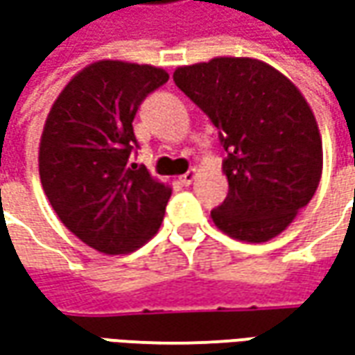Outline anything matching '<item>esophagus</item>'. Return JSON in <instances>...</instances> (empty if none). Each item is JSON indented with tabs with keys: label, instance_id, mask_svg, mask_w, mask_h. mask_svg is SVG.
Instances as JSON below:
<instances>
[{
	"label": "esophagus",
	"instance_id": "obj_1",
	"mask_svg": "<svg viewBox=\"0 0 355 355\" xmlns=\"http://www.w3.org/2000/svg\"><path fill=\"white\" fill-rule=\"evenodd\" d=\"M196 175H198V171H196V170L185 171L184 175L180 178V182H182V184H184V185H189V184H191V182H193V180H196Z\"/></svg>",
	"mask_w": 355,
	"mask_h": 355
}]
</instances>
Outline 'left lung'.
<instances>
[{"label":"left lung","instance_id":"8db88e82","mask_svg":"<svg viewBox=\"0 0 355 355\" xmlns=\"http://www.w3.org/2000/svg\"><path fill=\"white\" fill-rule=\"evenodd\" d=\"M178 89L209 116L227 152L225 201L213 223L229 237L265 243L306 207L322 175V138L286 76L249 57L180 67Z\"/></svg>","mask_w":355,"mask_h":355}]
</instances>
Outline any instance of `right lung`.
<instances>
[{
	"label": "right lung",
	"mask_w": 355,
	"mask_h": 355,
	"mask_svg": "<svg viewBox=\"0 0 355 355\" xmlns=\"http://www.w3.org/2000/svg\"><path fill=\"white\" fill-rule=\"evenodd\" d=\"M170 75L152 64L98 61L62 89L49 112L39 175L62 225L106 254L136 251L162 225L170 185L132 164V122Z\"/></svg>",
	"instance_id": "obj_1"
}]
</instances>
